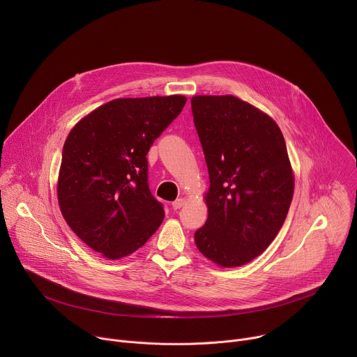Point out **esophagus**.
Instances as JSON below:
<instances>
[{
    "mask_svg": "<svg viewBox=\"0 0 357 357\" xmlns=\"http://www.w3.org/2000/svg\"><path fill=\"white\" fill-rule=\"evenodd\" d=\"M188 200H186V197H179V199H176L175 202H172V208L176 211V209H181V208H183V205L186 203Z\"/></svg>",
    "mask_w": 357,
    "mask_h": 357,
    "instance_id": "obj_1",
    "label": "esophagus"
}]
</instances>
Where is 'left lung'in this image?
Wrapping results in <instances>:
<instances>
[{"label":"left lung","instance_id":"1","mask_svg":"<svg viewBox=\"0 0 357 357\" xmlns=\"http://www.w3.org/2000/svg\"><path fill=\"white\" fill-rule=\"evenodd\" d=\"M209 171L205 226L197 250L219 267L252 261L282 227L294 196L284 135L260 109L231 96L190 98Z\"/></svg>","mask_w":357,"mask_h":357}]
</instances>
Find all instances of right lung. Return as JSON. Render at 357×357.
I'll list each match as a JSON object with an SVG mask.
<instances>
[{"instance_id":"add662e5","label":"right lung","mask_w":357,"mask_h":357,"mask_svg":"<svg viewBox=\"0 0 357 357\" xmlns=\"http://www.w3.org/2000/svg\"><path fill=\"white\" fill-rule=\"evenodd\" d=\"M186 103L181 94L114 98L69 132L58 176L61 212L109 260L142 247L165 212L148 188L146 154Z\"/></svg>"}]
</instances>
